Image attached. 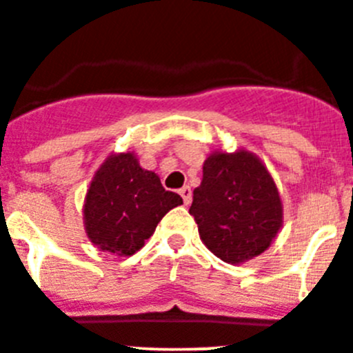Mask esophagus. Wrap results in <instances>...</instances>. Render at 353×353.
Instances as JSON below:
<instances>
[{
	"instance_id": "34e87169",
	"label": "esophagus",
	"mask_w": 353,
	"mask_h": 353,
	"mask_svg": "<svg viewBox=\"0 0 353 353\" xmlns=\"http://www.w3.org/2000/svg\"><path fill=\"white\" fill-rule=\"evenodd\" d=\"M179 194L180 196H182V199H183V203L187 204V206H189L190 204V201H192V190H190V187H182V189L179 190Z\"/></svg>"
}]
</instances>
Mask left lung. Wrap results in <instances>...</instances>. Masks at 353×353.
<instances>
[{
    "mask_svg": "<svg viewBox=\"0 0 353 353\" xmlns=\"http://www.w3.org/2000/svg\"><path fill=\"white\" fill-rule=\"evenodd\" d=\"M189 213L204 246L230 265L260 256L284 223L283 201L270 171L246 149L213 150L206 157Z\"/></svg>",
    "mask_w": 353,
    "mask_h": 353,
    "instance_id": "1",
    "label": "left lung"
}]
</instances>
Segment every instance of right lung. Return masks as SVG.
I'll use <instances>...</instances> for the list:
<instances>
[{
  "label": "right lung",
  "mask_w": 353,
  "mask_h": 353,
  "mask_svg": "<svg viewBox=\"0 0 353 353\" xmlns=\"http://www.w3.org/2000/svg\"><path fill=\"white\" fill-rule=\"evenodd\" d=\"M183 204L179 194L161 185L154 171L143 170L135 150L107 156L93 174L83 204L88 239L116 256H132L173 208Z\"/></svg>",
  "instance_id": "obj_1"
}]
</instances>
